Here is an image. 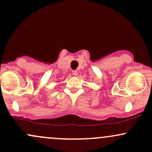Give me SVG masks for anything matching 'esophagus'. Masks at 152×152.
Returning a JSON list of instances; mask_svg holds the SVG:
<instances>
[{
	"label": "esophagus",
	"mask_w": 152,
	"mask_h": 152,
	"mask_svg": "<svg viewBox=\"0 0 152 152\" xmlns=\"http://www.w3.org/2000/svg\"><path fill=\"white\" fill-rule=\"evenodd\" d=\"M72 73H73V76H76L78 75V71H72Z\"/></svg>",
	"instance_id": "esophagus-1"
}]
</instances>
